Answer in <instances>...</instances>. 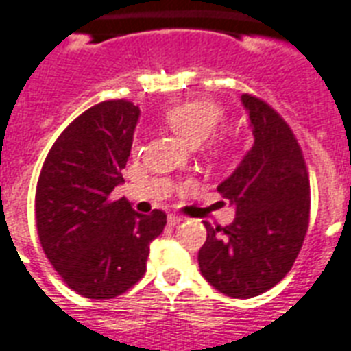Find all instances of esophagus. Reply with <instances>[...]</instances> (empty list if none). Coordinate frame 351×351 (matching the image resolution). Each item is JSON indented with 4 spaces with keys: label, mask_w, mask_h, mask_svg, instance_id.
Segmentation results:
<instances>
[{
    "label": "esophagus",
    "mask_w": 351,
    "mask_h": 351,
    "mask_svg": "<svg viewBox=\"0 0 351 351\" xmlns=\"http://www.w3.org/2000/svg\"><path fill=\"white\" fill-rule=\"evenodd\" d=\"M167 221H169L171 226H176V224H180L182 221H184V219H182L180 215H175V213H171L169 217H167Z\"/></svg>",
    "instance_id": "esophagus-1"
}]
</instances>
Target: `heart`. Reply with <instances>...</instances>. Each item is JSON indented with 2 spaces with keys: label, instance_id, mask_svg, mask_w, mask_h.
Masks as SVG:
<instances>
[{
  "label": "heart",
  "instance_id": "obj_1",
  "mask_svg": "<svg viewBox=\"0 0 351 351\" xmlns=\"http://www.w3.org/2000/svg\"><path fill=\"white\" fill-rule=\"evenodd\" d=\"M223 108L217 103L195 99L171 106L165 112L164 119L178 138L189 145L197 147L215 132L219 123L223 121Z\"/></svg>",
  "mask_w": 351,
  "mask_h": 351
}]
</instances>
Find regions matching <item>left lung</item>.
<instances>
[{
	"mask_svg": "<svg viewBox=\"0 0 351 351\" xmlns=\"http://www.w3.org/2000/svg\"><path fill=\"white\" fill-rule=\"evenodd\" d=\"M252 147L217 191L235 208L228 226L204 223L199 250L206 282L232 298H252L291 271L309 223V176L293 130L276 110L241 95Z\"/></svg>",
	"mask_w": 351,
	"mask_h": 351,
	"instance_id": "obj_1",
	"label": "left lung"
}]
</instances>
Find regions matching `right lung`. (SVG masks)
<instances>
[{
  "mask_svg": "<svg viewBox=\"0 0 351 351\" xmlns=\"http://www.w3.org/2000/svg\"><path fill=\"white\" fill-rule=\"evenodd\" d=\"M140 108L104 101L80 114L51 147L34 199L40 245L69 289L92 300L125 293L145 274L149 245L167 215H143L125 199L123 182Z\"/></svg>",
  "mask_w": 351,
  "mask_h": 351,
  "instance_id": "add662e5",
  "label": "right lung"
}]
</instances>
